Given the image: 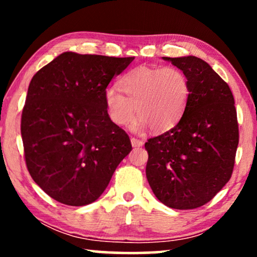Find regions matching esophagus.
Listing matches in <instances>:
<instances>
[{"instance_id":"obj_1","label":"esophagus","mask_w":257,"mask_h":257,"mask_svg":"<svg viewBox=\"0 0 257 257\" xmlns=\"http://www.w3.org/2000/svg\"><path fill=\"white\" fill-rule=\"evenodd\" d=\"M131 143H132V146L133 147H140L144 145V142L140 139H137V138H131Z\"/></svg>"}]
</instances>
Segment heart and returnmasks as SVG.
Returning <instances> with one entry per match:
<instances>
[{
    "mask_svg": "<svg viewBox=\"0 0 257 257\" xmlns=\"http://www.w3.org/2000/svg\"><path fill=\"white\" fill-rule=\"evenodd\" d=\"M122 94L117 87L105 91L110 118L117 125H127L135 117L137 131L150 126L163 132L181 118L189 96L191 84L186 73L177 66H140L120 79Z\"/></svg>",
    "mask_w": 257,
    "mask_h": 257,
    "instance_id": "b5f03b06",
    "label": "heart"
}]
</instances>
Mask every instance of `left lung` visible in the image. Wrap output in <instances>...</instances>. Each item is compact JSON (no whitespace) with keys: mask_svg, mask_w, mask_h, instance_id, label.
Here are the masks:
<instances>
[{"mask_svg":"<svg viewBox=\"0 0 257 257\" xmlns=\"http://www.w3.org/2000/svg\"><path fill=\"white\" fill-rule=\"evenodd\" d=\"M189 79L191 96L178 124L145 143L147 181L160 202L194 209L229 181L238 145V124L228 84L195 56L163 57Z\"/></svg>","mask_w":257,"mask_h":257,"instance_id":"obj_1","label":"left lung"}]
</instances>
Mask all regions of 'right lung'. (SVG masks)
<instances>
[{"label": "right lung", "mask_w": 257, "mask_h": 257, "mask_svg": "<svg viewBox=\"0 0 257 257\" xmlns=\"http://www.w3.org/2000/svg\"><path fill=\"white\" fill-rule=\"evenodd\" d=\"M133 59L68 51L31 79L21 119L24 158L34 181L56 201H96L131 152L127 133L108 117L105 91Z\"/></svg>", "instance_id": "1"}]
</instances>
